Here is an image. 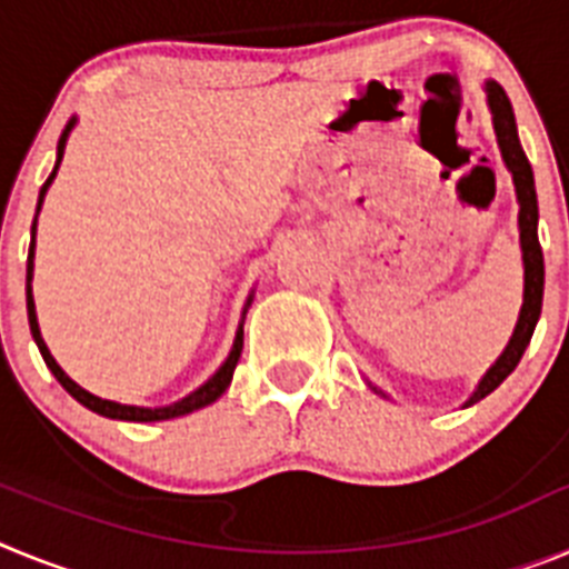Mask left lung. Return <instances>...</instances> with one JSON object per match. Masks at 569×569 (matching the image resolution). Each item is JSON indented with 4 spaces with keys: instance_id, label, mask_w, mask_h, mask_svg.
Listing matches in <instances>:
<instances>
[{
    "instance_id": "8db88e82",
    "label": "left lung",
    "mask_w": 569,
    "mask_h": 569,
    "mask_svg": "<svg viewBox=\"0 0 569 569\" xmlns=\"http://www.w3.org/2000/svg\"><path fill=\"white\" fill-rule=\"evenodd\" d=\"M487 104L492 113V128H496V139H499L501 159H505L507 170L512 173V184H516V196H519V239H521V259H525V301H521V313L516 321L510 341H507L505 353L496 359V365L485 373L479 387L472 390L465 407L476 405L485 396H490L507 376L516 370V365L525 356L527 345L532 339V330L539 325L541 316V299H545V256H541L539 244V199H536V182H532V168L527 162L525 150L519 142V130H516V116H512V104L507 99L505 88L499 82H485ZM376 390V387H373Z\"/></svg>"
}]
</instances>
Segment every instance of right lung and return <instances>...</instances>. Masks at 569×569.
<instances>
[{
  "label": "right lung",
  "instance_id": "right-lung-1",
  "mask_svg": "<svg viewBox=\"0 0 569 569\" xmlns=\"http://www.w3.org/2000/svg\"><path fill=\"white\" fill-rule=\"evenodd\" d=\"M73 124H77V119H70L68 128H64V133L59 136V148H57V164H53V173L48 176V182L42 184V190H39V204H37V216H39V208H42L44 202V193H48L50 182L57 179V170H59V162H62L64 156V144H68V133L73 130ZM37 216H33V228H30V250H28V284H24V290H28V321H30V333H33V341H37L39 353H42L44 365H48V370L53 376H57L59 385L68 390L73 399L79 401V405H84L88 410H93V413L99 416H108V419H119V421H164V419H179V416H188L193 413V410H202V407L213 405L219 396L224 393L230 387V379H233V370L236 365H239V356H241V341H244V313H248L250 301H253V293L248 296V305H244V310H241V321H239V330H236V339H233V350H230V356L224 359V365L216 370L213 376H210L208 381H204L199 390H193L190 396H184V399L173 401V405L168 407H133V405H119V401H108V399H99V396L88 393L84 387H79L77 381L70 379L68 373H64L62 367L57 365V359L50 356L48 345H44L42 333H39V321H37V305H33V290H30V281H33V248H37Z\"/></svg>",
  "mask_w": 569,
  "mask_h": 569
}]
</instances>
